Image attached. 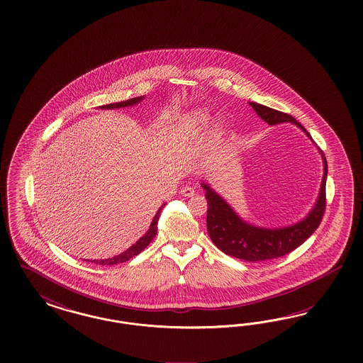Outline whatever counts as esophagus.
Masks as SVG:
<instances>
[{
	"instance_id": "1",
	"label": "esophagus",
	"mask_w": 363,
	"mask_h": 363,
	"mask_svg": "<svg viewBox=\"0 0 363 363\" xmlns=\"http://www.w3.org/2000/svg\"><path fill=\"white\" fill-rule=\"evenodd\" d=\"M194 187L193 186H184L181 189V194L184 196V197H193L194 196Z\"/></svg>"
}]
</instances>
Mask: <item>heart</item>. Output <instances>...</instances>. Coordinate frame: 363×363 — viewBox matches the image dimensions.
I'll use <instances>...</instances> for the list:
<instances>
[{
    "label": "heart",
    "mask_w": 363,
    "mask_h": 363,
    "mask_svg": "<svg viewBox=\"0 0 363 363\" xmlns=\"http://www.w3.org/2000/svg\"><path fill=\"white\" fill-rule=\"evenodd\" d=\"M210 120H211V114H210L209 110L205 109H197L193 110L186 118V128L191 132H197L203 129L205 126H208ZM216 128L220 130L222 129V123L220 121L217 122Z\"/></svg>",
    "instance_id": "heart-1"
}]
</instances>
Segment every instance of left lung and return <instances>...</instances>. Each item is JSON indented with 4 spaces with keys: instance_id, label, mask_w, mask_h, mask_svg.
<instances>
[{
    "instance_id": "1",
    "label": "left lung",
    "mask_w": 363,
    "mask_h": 363,
    "mask_svg": "<svg viewBox=\"0 0 363 363\" xmlns=\"http://www.w3.org/2000/svg\"><path fill=\"white\" fill-rule=\"evenodd\" d=\"M249 104L255 110V113L269 125L273 126L277 123L291 122L311 140L308 130L291 116L257 102ZM318 152L323 161V177L318 198L313 209L310 210L303 220L284 228H261L242 220L230 205L214 189L210 187L208 182L202 181L201 186L206 191L205 197L208 199V233L211 241L214 242L220 252L249 262L274 259L297 249L298 246H301L317 230L326 208L328 178L326 157L322 150L318 149Z\"/></svg>"
}]
</instances>
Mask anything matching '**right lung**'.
Segmentation results:
<instances>
[{
    "mask_svg": "<svg viewBox=\"0 0 363 363\" xmlns=\"http://www.w3.org/2000/svg\"><path fill=\"white\" fill-rule=\"evenodd\" d=\"M143 99H145V96L135 97V99H126V101H121V102H116V104H109V105H102V106H99V109H120V108L133 106V105L140 104ZM165 205L166 203H164V205L158 209L157 214L154 216L153 220H152V223H150V226H149V230L146 231L143 237H141L138 241L135 242L134 245H132L128 250H125L123 253L118 254V255H114V257H111V258H106V259H93L91 262H93V264H104V266H105V264L110 266V264H122V262H126V261L132 259L133 257H135V255H138V254L141 253L143 250H145V247L152 242L154 237H155V234H157V225H158V220H160V216H161V210H162V208H164ZM84 261H85V259H84ZM89 262H90V261H89Z\"/></svg>",
    "mask_w": 363,
    "mask_h": 363,
    "instance_id": "add662e5",
    "label": "right lung"
}]
</instances>
